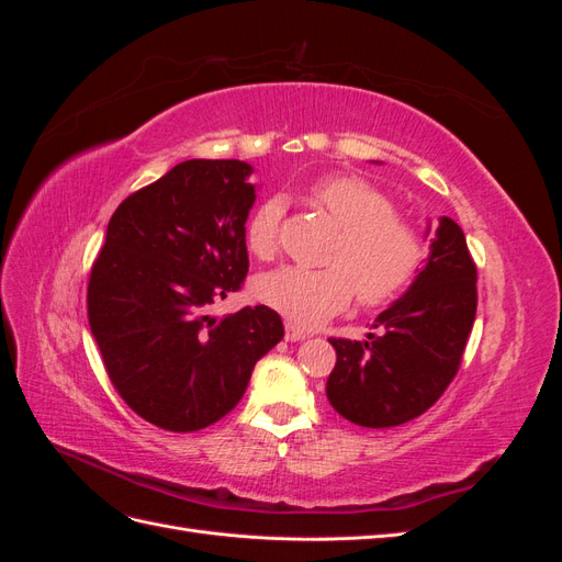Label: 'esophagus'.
<instances>
[{
  "label": "esophagus",
  "instance_id": "34e87169",
  "mask_svg": "<svg viewBox=\"0 0 562 562\" xmlns=\"http://www.w3.org/2000/svg\"><path fill=\"white\" fill-rule=\"evenodd\" d=\"M307 335H310V333L304 330V328H300L297 323L285 321V339H288V342H297V339H304Z\"/></svg>",
  "mask_w": 562,
  "mask_h": 562
}]
</instances>
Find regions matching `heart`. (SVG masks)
<instances>
[{
  "label": "heart",
  "instance_id": "b5f03b06",
  "mask_svg": "<svg viewBox=\"0 0 562 562\" xmlns=\"http://www.w3.org/2000/svg\"><path fill=\"white\" fill-rule=\"evenodd\" d=\"M310 201L339 227L323 269L281 267L265 274L255 293L293 323L312 326L342 310L353 293L363 307L396 300L417 277L424 239L378 184L359 176H323L310 184ZM283 199L269 196L246 223V248L258 260L279 252Z\"/></svg>",
  "mask_w": 562,
  "mask_h": 562
}]
</instances>
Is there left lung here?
<instances>
[{
  "label": "left lung",
  "instance_id": "obj_1",
  "mask_svg": "<svg viewBox=\"0 0 562 562\" xmlns=\"http://www.w3.org/2000/svg\"><path fill=\"white\" fill-rule=\"evenodd\" d=\"M475 262L464 232L440 217L429 258L368 339H337L326 394L345 419L386 429L427 413L457 375L475 318Z\"/></svg>",
  "mask_w": 562,
  "mask_h": 562
}]
</instances>
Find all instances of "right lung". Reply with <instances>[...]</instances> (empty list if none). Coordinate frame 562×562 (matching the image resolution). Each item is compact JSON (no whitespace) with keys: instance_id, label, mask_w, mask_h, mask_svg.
<instances>
[{"instance_id":"1","label":"right lung","mask_w":562,"mask_h":562,"mask_svg":"<svg viewBox=\"0 0 562 562\" xmlns=\"http://www.w3.org/2000/svg\"><path fill=\"white\" fill-rule=\"evenodd\" d=\"M250 173L239 159L173 166L119 203L93 262L89 323L105 370L131 411L159 429L223 419L283 337L265 304L209 314L248 274Z\"/></svg>"}]
</instances>
